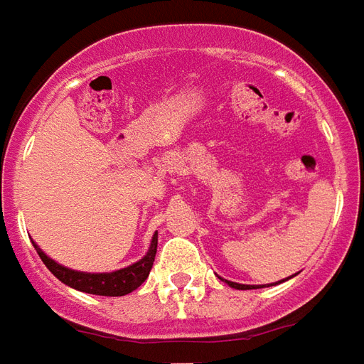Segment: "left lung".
Masks as SVG:
<instances>
[{
    "instance_id": "left-lung-1",
    "label": "left lung",
    "mask_w": 364,
    "mask_h": 364,
    "mask_svg": "<svg viewBox=\"0 0 364 364\" xmlns=\"http://www.w3.org/2000/svg\"><path fill=\"white\" fill-rule=\"evenodd\" d=\"M287 279H289V277H287ZM287 279H285V281H287ZM223 281H225V283H227L229 287L238 289V291H246V289H256V287H252V285H242V283H235V281H227V279H223ZM277 283H283V281H277ZM269 285H272V283H269Z\"/></svg>"
}]
</instances>
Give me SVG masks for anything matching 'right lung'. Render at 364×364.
Returning <instances> with one entry per match:
<instances>
[{
    "label": "right lung",
    "mask_w": 364,
    "mask_h": 364,
    "mask_svg": "<svg viewBox=\"0 0 364 364\" xmlns=\"http://www.w3.org/2000/svg\"><path fill=\"white\" fill-rule=\"evenodd\" d=\"M156 240H159V235L155 232L153 238H151L149 250H147V254L139 262H135L132 266L122 267V269H116V272L110 273H89L70 269V267L62 266L55 259L46 256L36 242H33V246L34 250L38 252V256L44 262V266L54 273L63 285L77 289L81 293L100 294V296H124V294L135 291V289L141 285L143 281L149 277L151 267H153V262H155Z\"/></svg>",
    "instance_id": "1"
}]
</instances>
